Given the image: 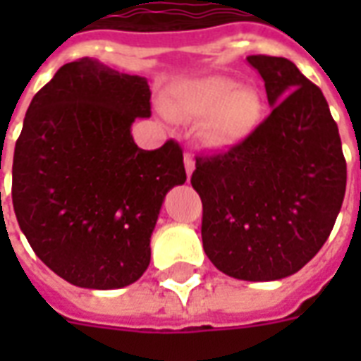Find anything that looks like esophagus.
Wrapping results in <instances>:
<instances>
[{
    "label": "esophagus",
    "mask_w": 361,
    "mask_h": 361,
    "mask_svg": "<svg viewBox=\"0 0 361 361\" xmlns=\"http://www.w3.org/2000/svg\"><path fill=\"white\" fill-rule=\"evenodd\" d=\"M183 163H185L187 178H191L192 170H195V159H192V155H189V153H185V157H183Z\"/></svg>",
    "instance_id": "esophagus-1"
}]
</instances>
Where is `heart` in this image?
<instances>
[{
	"instance_id": "b5f03b06",
	"label": "heart",
	"mask_w": 361,
	"mask_h": 361,
	"mask_svg": "<svg viewBox=\"0 0 361 361\" xmlns=\"http://www.w3.org/2000/svg\"><path fill=\"white\" fill-rule=\"evenodd\" d=\"M172 112L200 118L198 133L208 147L231 149L257 130L262 120V99L252 87L209 76L180 87Z\"/></svg>"
}]
</instances>
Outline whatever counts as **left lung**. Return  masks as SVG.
I'll use <instances>...</instances> for the list:
<instances>
[{"label": "left lung", "mask_w": 361, "mask_h": 361, "mask_svg": "<svg viewBox=\"0 0 361 361\" xmlns=\"http://www.w3.org/2000/svg\"><path fill=\"white\" fill-rule=\"evenodd\" d=\"M271 114L228 152L198 155L202 243L234 279L275 281L302 269L330 236L347 189L341 138L319 86L286 58L249 56Z\"/></svg>", "instance_id": "left-lung-1"}]
</instances>
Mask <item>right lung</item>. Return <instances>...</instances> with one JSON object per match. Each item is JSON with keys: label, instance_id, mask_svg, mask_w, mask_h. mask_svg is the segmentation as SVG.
<instances>
[{"label": "right lung", "instance_id": "add662e5", "mask_svg": "<svg viewBox=\"0 0 361 361\" xmlns=\"http://www.w3.org/2000/svg\"><path fill=\"white\" fill-rule=\"evenodd\" d=\"M146 78L80 58L59 67L25 112L13 206L35 255L71 285L121 288L149 266L166 192L185 183L183 152L140 149L130 125L152 116Z\"/></svg>", "mask_w": 361, "mask_h": 361}]
</instances>
